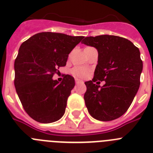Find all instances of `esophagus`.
Here are the masks:
<instances>
[{"instance_id": "esophagus-1", "label": "esophagus", "mask_w": 153, "mask_h": 153, "mask_svg": "<svg viewBox=\"0 0 153 153\" xmlns=\"http://www.w3.org/2000/svg\"><path fill=\"white\" fill-rule=\"evenodd\" d=\"M76 84H82V83H83V81L79 80V79H76Z\"/></svg>"}]
</instances>
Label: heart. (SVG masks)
Listing matches in <instances>:
<instances>
[{
	"label": "heart",
	"instance_id": "1",
	"mask_svg": "<svg viewBox=\"0 0 153 153\" xmlns=\"http://www.w3.org/2000/svg\"><path fill=\"white\" fill-rule=\"evenodd\" d=\"M71 74L76 78H84L88 74V70L86 67H76L71 70Z\"/></svg>",
	"mask_w": 153,
	"mask_h": 153
}]
</instances>
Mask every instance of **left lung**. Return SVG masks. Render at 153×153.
Masks as SVG:
<instances>
[{
    "label": "left lung",
    "mask_w": 153,
    "mask_h": 153,
    "mask_svg": "<svg viewBox=\"0 0 153 153\" xmlns=\"http://www.w3.org/2000/svg\"><path fill=\"white\" fill-rule=\"evenodd\" d=\"M82 43L98 51L93 79L85 82L86 108L96 120H116L127 111L140 88L143 70L140 50L130 40L113 35L87 36ZM98 80L105 84L99 86Z\"/></svg>",
    "instance_id": "8db88e82"
}]
</instances>
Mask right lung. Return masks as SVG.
Listing matches in <instances>:
<instances>
[{"mask_svg": "<svg viewBox=\"0 0 153 153\" xmlns=\"http://www.w3.org/2000/svg\"><path fill=\"white\" fill-rule=\"evenodd\" d=\"M83 37L42 32L20 47L14 61V86L24 110L36 122L53 123L64 114L74 78L65 75L60 83L52 78L66 66L69 53Z\"/></svg>", "mask_w": 153, "mask_h": 153, "instance_id": "1", "label": "right lung"}]
</instances>
